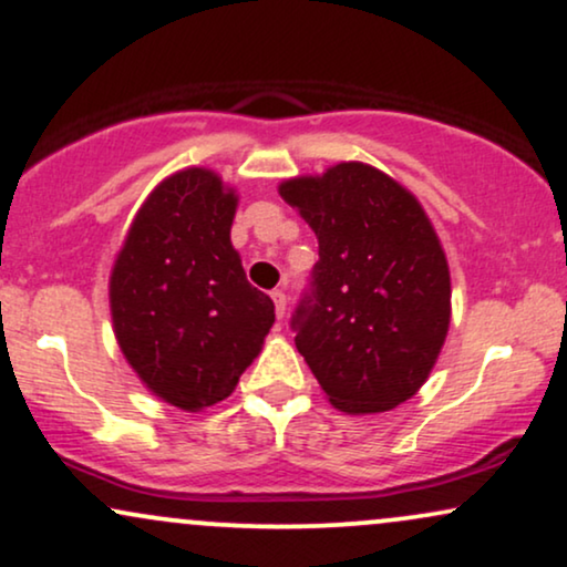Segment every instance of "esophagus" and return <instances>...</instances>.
Returning <instances> with one entry per match:
<instances>
[{"instance_id":"obj_1","label":"esophagus","mask_w":567,"mask_h":567,"mask_svg":"<svg viewBox=\"0 0 567 567\" xmlns=\"http://www.w3.org/2000/svg\"><path fill=\"white\" fill-rule=\"evenodd\" d=\"M271 300H275L277 319H282L285 317V308H288V296H285L282 290H275V292H271Z\"/></svg>"}]
</instances>
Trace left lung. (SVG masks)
I'll return each mask as SVG.
<instances>
[{
  "label": "left lung",
  "instance_id": "left-lung-1",
  "mask_svg": "<svg viewBox=\"0 0 567 567\" xmlns=\"http://www.w3.org/2000/svg\"><path fill=\"white\" fill-rule=\"evenodd\" d=\"M279 196L319 240L290 319L298 353L340 411L405 403L450 327V271L432 221L403 185L361 162L282 183Z\"/></svg>",
  "mask_w": 567,
  "mask_h": 567
}]
</instances>
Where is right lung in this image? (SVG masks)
I'll return each mask as SVG.
<instances>
[{"mask_svg": "<svg viewBox=\"0 0 567 567\" xmlns=\"http://www.w3.org/2000/svg\"><path fill=\"white\" fill-rule=\"evenodd\" d=\"M235 206L209 169L167 177L135 214L110 279L127 363L190 413L230 395L275 324V303L248 282L230 243Z\"/></svg>", "mask_w": 567, "mask_h": 567, "instance_id": "1", "label": "right lung"}]
</instances>
